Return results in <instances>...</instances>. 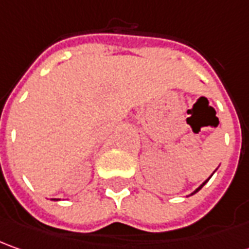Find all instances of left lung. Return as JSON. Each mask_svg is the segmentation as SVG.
Listing matches in <instances>:
<instances>
[{"mask_svg": "<svg viewBox=\"0 0 249 249\" xmlns=\"http://www.w3.org/2000/svg\"><path fill=\"white\" fill-rule=\"evenodd\" d=\"M207 180H208V179H207ZM207 180H205V182H204V183H202L201 186H200V187H198V189H197V190H196V192H194V193H197V192H198V190H201V187H202V186H204V184L207 183ZM194 193H192V194H194Z\"/></svg>", "mask_w": 249, "mask_h": 249, "instance_id": "8db88e82", "label": "left lung"}]
</instances>
